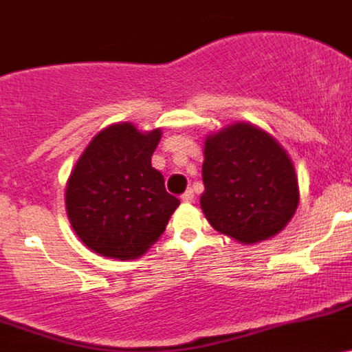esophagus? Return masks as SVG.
Here are the masks:
<instances>
[{"instance_id":"34e87169","label":"esophagus","mask_w":352,"mask_h":352,"mask_svg":"<svg viewBox=\"0 0 352 352\" xmlns=\"http://www.w3.org/2000/svg\"><path fill=\"white\" fill-rule=\"evenodd\" d=\"M181 200L184 201V204H191V201H193V190H186L184 191L183 195H181Z\"/></svg>"}]
</instances>
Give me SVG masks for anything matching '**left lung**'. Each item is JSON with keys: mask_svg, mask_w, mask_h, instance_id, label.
Wrapping results in <instances>:
<instances>
[{"mask_svg": "<svg viewBox=\"0 0 352 352\" xmlns=\"http://www.w3.org/2000/svg\"><path fill=\"white\" fill-rule=\"evenodd\" d=\"M200 207L215 231L243 245L286 228L299 204L298 177L283 145L255 124L234 123L208 135Z\"/></svg>", "mask_w": 352, "mask_h": 352, "instance_id": "left-lung-1", "label": "left lung"}]
</instances>
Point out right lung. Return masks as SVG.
<instances>
[{"mask_svg": "<svg viewBox=\"0 0 352 352\" xmlns=\"http://www.w3.org/2000/svg\"><path fill=\"white\" fill-rule=\"evenodd\" d=\"M162 131L116 123L92 138L65 191L66 214L80 241L107 258L144 255L166 231L179 200L166 191L151 159Z\"/></svg>", "mask_w": 352, "mask_h": 352, "instance_id": "obj_1", "label": "right lung"}]
</instances>
